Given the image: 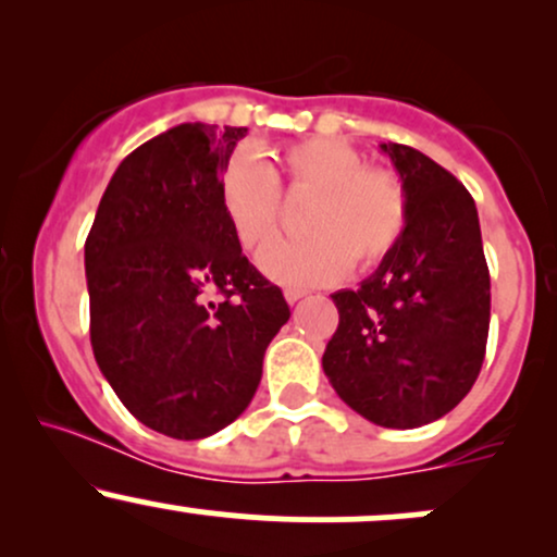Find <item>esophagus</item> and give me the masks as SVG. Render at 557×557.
I'll use <instances>...</instances> for the list:
<instances>
[{
	"label": "esophagus",
	"mask_w": 557,
	"mask_h": 557,
	"mask_svg": "<svg viewBox=\"0 0 557 557\" xmlns=\"http://www.w3.org/2000/svg\"><path fill=\"white\" fill-rule=\"evenodd\" d=\"M304 296H306V290H298V287H287V290H285L287 304H296V300H300Z\"/></svg>",
	"instance_id": "1"
}]
</instances>
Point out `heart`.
Masks as SVG:
<instances>
[{
	"mask_svg": "<svg viewBox=\"0 0 557 557\" xmlns=\"http://www.w3.org/2000/svg\"><path fill=\"white\" fill-rule=\"evenodd\" d=\"M274 172L253 149L225 164L220 201L230 230L246 251L272 238L280 220V183L290 196H309L300 230L306 238L280 240L259 253V270L280 285L314 287L356 270H374L395 251L408 225V194L395 172L363 168L354 146L306 138L285 146Z\"/></svg>",
	"mask_w": 557,
	"mask_h": 557,
	"instance_id": "1",
	"label": "heart"
}]
</instances>
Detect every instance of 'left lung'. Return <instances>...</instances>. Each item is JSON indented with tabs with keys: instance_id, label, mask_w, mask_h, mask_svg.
Wrapping results in <instances>:
<instances>
[{
	"instance_id": "1",
	"label": "left lung",
	"mask_w": 557,
	"mask_h": 557,
	"mask_svg": "<svg viewBox=\"0 0 557 557\" xmlns=\"http://www.w3.org/2000/svg\"><path fill=\"white\" fill-rule=\"evenodd\" d=\"M380 149L408 194V225L361 287L332 293L341 322L322 369L363 419L413 430L453 411L476 382L490 270L469 190L411 146Z\"/></svg>"
}]
</instances>
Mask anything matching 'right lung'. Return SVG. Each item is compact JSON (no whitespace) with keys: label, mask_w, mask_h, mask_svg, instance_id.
Segmentation results:
<instances>
[{"label":"right lung","mask_w":557,"mask_h":557,"mask_svg":"<svg viewBox=\"0 0 557 557\" xmlns=\"http://www.w3.org/2000/svg\"><path fill=\"white\" fill-rule=\"evenodd\" d=\"M246 127L183 123L114 170L86 238L96 363L149 430L201 440L233 424L290 319L240 251L220 177Z\"/></svg>","instance_id":"1"}]
</instances>
